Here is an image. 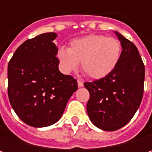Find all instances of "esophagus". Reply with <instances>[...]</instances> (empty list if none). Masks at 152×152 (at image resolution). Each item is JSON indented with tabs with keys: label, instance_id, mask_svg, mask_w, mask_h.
I'll list each match as a JSON object with an SVG mask.
<instances>
[{
	"label": "esophagus",
	"instance_id": "obj_1",
	"mask_svg": "<svg viewBox=\"0 0 152 152\" xmlns=\"http://www.w3.org/2000/svg\"><path fill=\"white\" fill-rule=\"evenodd\" d=\"M77 84L79 87H83V82L82 80H77Z\"/></svg>",
	"mask_w": 152,
	"mask_h": 152
}]
</instances>
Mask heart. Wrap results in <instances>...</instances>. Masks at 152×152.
Listing matches in <instances>:
<instances>
[{
	"mask_svg": "<svg viewBox=\"0 0 152 152\" xmlns=\"http://www.w3.org/2000/svg\"><path fill=\"white\" fill-rule=\"evenodd\" d=\"M122 46L119 39L99 34H89L72 39L68 49L58 50L57 56L66 72L76 70L81 62L82 69L92 79L110 75L117 67Z\"/></svg>",
	"mask_w": 152,
	"mask_h": 152,
	"instance_id": "obj_1",
	"label": "heart"
}]
</instances>
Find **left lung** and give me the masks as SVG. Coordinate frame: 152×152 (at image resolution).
Segmentation results:
<instances>
[{"label": "left lung", "instance_id": "1", "mask_svg": "<svg viewBox=\"0 0 152 152\" xmlns=\"http://www.w3.org/2000/svg\"><path fill=\"white\" fill-rule=\"evenodd\" d=\"M122 51L115 69L106 77L85 82L90 92L87 113L100 129L114 131L130 121L143 95L145 69L137 46L115 31Z\"/></svg>", "mask_w": 152, "mask_h": 152}]
</instances>
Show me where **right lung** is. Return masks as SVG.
<instances>
[{"label": "right lung", "mask_w": 152, "mask_h": 152, "mask_svg": "<svg viewBox=\"0 0 152 152\" xmlns=\"http://www.w3.org/2000/svg\"><path fill=\"white\" fill-rule=\"evenodd\" d=\"M54 32L27 39L8 65V95L17 116L27 125L42 128L57 122L78 88L76 80L60 72Z\"/></svg>", "instance_id": "right-lung-1"}]
</instances>
